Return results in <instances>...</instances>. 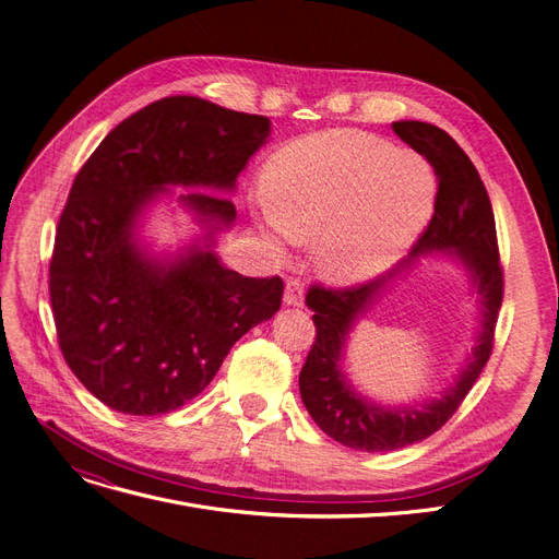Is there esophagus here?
<instances>
[{
  "label": "esophagus",
  "instance_id": "esophagus-1",
  "mask_svg": "<svg viewBox=\"0 0 559 559\" xmlns=\"http://www.w3.org/2000/svg\"><path fill=\"white\" fill-rule=\"evenodd\" d=\"M302 302H306V289H302V284L298 280L286 282V286H284V306L300 308Z\"/></svg>",
  "mask_w": 559,
  "mask_h": 559
}]
</instances>
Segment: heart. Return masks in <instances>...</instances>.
I'll return each instance as SVG.
<instances>
[{
    "label": "heart",
    "mask_w": 559,
    "mask_h": 559,
    "mask_svg": "<svg viewBox=\"0 0 559 559\" xmlns=\"http://www.w3.org/2000/svg\"><path fill=\"white\" fill-rule=\"evenodd\" d=\"M436 195L425 158L354 130L302 138L263 170L270 222L294 242L317 240L319 273L343 286L392 267L427 228Z\"/></svg>",
    "instance_id": "b5f03b06"
}]
</instances>
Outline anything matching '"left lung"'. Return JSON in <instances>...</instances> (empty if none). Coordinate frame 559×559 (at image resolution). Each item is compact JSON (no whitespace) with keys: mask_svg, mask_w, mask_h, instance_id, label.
Returning <instances> with one entry per match:
<instances>
[{"mask_svg":"<svg viewBox=\"0 0 559 559\" xmlns=\"http://www.w3.org/2000/svg\"><path fill=\"white\" fill-rule=\"evenodd\" d=\"M392 128L405 144L433 165L438 175L433 216L408 257L392 273L341 292L312 286L306 302L314 312L317 337L298 378L300 399L317 427L333 441L364 452H389L413 445L445 425L492 354L495 324L503 298L492 202L471 158L445 130L431 123L396 121ZM436 252L467 270L479 302L481 326L477 341L465 366L438 397L421 404H378L364 397L344 373L348 333L396 278L407 274L421 258Z\"/></svg>","mask_w":559,"mask_h":559,"instance_id":"obj_1","label":"left lung"}]
</instances>
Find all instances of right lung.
I'll return each instance as SVG.
<instances>
[{
	"instance_id": "1",
	"label": "right lung",
	"mask_w": 559,
	"mask_h": 559,
	"mask_svg": "<svg viewBox=\"0 0 559 559\" xmlns=\"http://www.w3.org/2000/svg\"><path fill=\"white\" fill-rule=\"evenodd\" d=\"M267 138L265 116L163 97L118 123L79 170L56 233L50 306L67 366L111 411L181 408L230 347L280 310V277H242L214 251L238 216L226 193ZM175 185L190 191L175 194ZM165 197L201 235L156 254L139 230Z\"/></svg>"
}]
</instances>
